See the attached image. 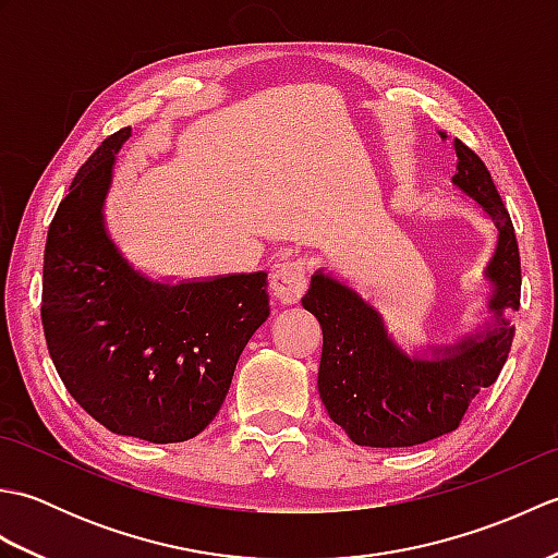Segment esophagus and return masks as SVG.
<instances>
[{"label":"esophagus","mask_w":558,"mask_h":558,"mask_svg":"<svg viewBox=\"0 0 558 558\" xmlns=\"http://www.w3.org/2000/svg\"><path fill=\"white\" fill-rule=\"evenodd\" d=\"M270 286L280 304H294L306 290V270L302 260H290V264H282L276 268L270 276Z\"/></svg>","instance_id":"34e87169"}]
</instances>
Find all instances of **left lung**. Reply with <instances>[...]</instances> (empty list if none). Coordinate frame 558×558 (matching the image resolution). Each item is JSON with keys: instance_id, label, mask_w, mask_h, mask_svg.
Returning a JSON list of instances; mask_svg holds the SVG:
<instances>
[{"instance_id": "1", "label": "left lung", "mask_w": 558, "mask_h": 558, "mask_svg": "<svg viewBox=\"0 0 558 558\" xmlns=\"http://www.w3.org/2000/svg\"><path fill=\"white\" fill-rule=\"evenodd\" d=\"M453 148V186L475 201L499 230L496 252L484 268L492 282L487 326L456 345L432 348V357H412L390 338L376 306L328 272L316 270L302 298L304 310L324 330L318 393L328 417L357 446H417L458 429L472 398L499 378L511 352L515 328L504 312L520 306L515 230L487 165L458 138Z\"/></svg>"}]
</instances>
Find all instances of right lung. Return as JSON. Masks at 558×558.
Segmentation results:
<instances>
[{
	"label": "right lung",
	"instance_id": "obj_1",
	"mask_svg": "<svg viewBox=\"0 0 558 558\" xmlns=\"http://www.w3.org/2000/svg\"><path fill=\"white\" fill-rule=\"evenodd\" d=\"M108 136L78 170L47 232L43 328L54 369L93 420L122 436L177 444L228 396L236 360L270 314L268 276L153 280L105 228L117 153Z\"/></svg>",
	"mask_w": 558,
	"mask_h": 558
}]
</instances>
